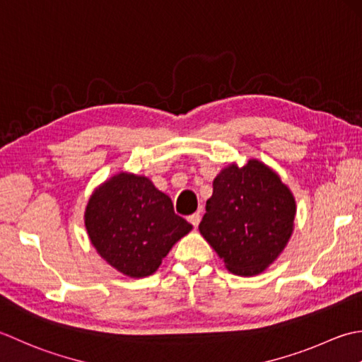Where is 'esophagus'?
I'll use <instances>...</instances> for the list:
<instances>
[{
    "mask_svg": "<svg viewBox=\"0 0 362 362\" xmlns=\"http://www.w3.org/2000/svg\"><path fill=\"white\" fill-rule=\"evenodd\" d=\"M200 220H202L200 212H195V214H192V216H189V222L194 225V228L198 226V223H200Z\"/></svg>",
    "mask_w": 362,
    "mask_h": 362,
    "instance_id": "34e87169",
    "label": "esophagus"
}]
</instances>
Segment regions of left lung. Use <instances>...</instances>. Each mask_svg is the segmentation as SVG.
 Returning <instances> with one entry per match:
<instances>
[{
	"instance_id": "8db88e82",
	"label": "left lung",
	"mask_w": 362,
	"mask_h": 362,
	"mask_svg": "<svg viewBox=\"0 0 362 362\" xmlns=\"http://www.w3.org/2000/svg\"><path fill=\"white\" fill-rule=\"evenodd\" d=\"M212 187L198 230L233 274H261L292 234L295 200L291 190L256 159L243 167H226Z\"/></svg>"
}]
</instances>
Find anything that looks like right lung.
<instances>
[{"label": "right lung", "mask_w": 362, "mask_h": 362, "mask_svg": "<svg viewBox=\"0 0 362 362\" xmlns=\"http://www.w3.org/2000/svg\"><path fill=\"white\" fill-rule=\"evenodd\" d=\"M86 228L101 257L122 274L142 278L158 270L192 225L148 178L120 173L93 192Z\"/></svg>", "instance_id": "1"}]
</instances>
